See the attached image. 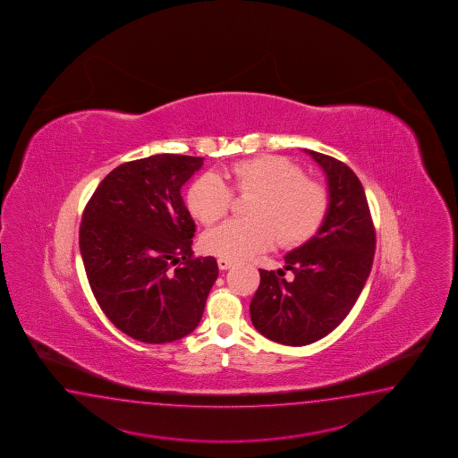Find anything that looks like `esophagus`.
<instances>
[{
    "label": "esophagus",
    "mask_w": 458,
    "mask_h": 458,
    "mask_svg": "<svg viewBox=\"0 0 458 458\" xmlns=\"http://www.w3.org/2000/svg\"><path fill=\"white\" fill-rule=\"evenodd\" d=\"M233 260H227V259H219L217 260V267H219V269H229L231 267H233Z\"/></svg>",
    "instance_id": "34e87169"
}]
</instances>
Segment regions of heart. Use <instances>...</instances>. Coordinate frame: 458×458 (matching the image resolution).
Masks as SVG:
<instances>
[{
    "label": "heart",
    "mask_w": 458,
    "mask_h": 458,
    "mask_svg": "<svg viewBox=\"0 0 458 458\" xmlns=\"http://www.w3.org/2000/svg\"><path fill=\"white\" fill-rule=\"evenodd\" d=\"M233 191L255 195L249 221L231 219L201 237L203 250L227 260H241L268 249L275 239L281 247L307 242L320 229L328 211V193L317 180L283 156H261L237 162L225 171ZM189 209L199 223L223 219L233 205V193L215 174L190 187Z\"/></svg>",
    "instance_id": "1"
}]
</instances>
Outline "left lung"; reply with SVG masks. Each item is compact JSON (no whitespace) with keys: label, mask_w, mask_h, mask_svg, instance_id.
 <instances>
[{"label":"left lung","mask_w":458,"mask_h":458,"mask_svg":"<svg viewBox=\"0 0 458 458\" xmlns=\"http://www.w3.org/2000/svg\"><path fill=\"white\" fill-rule=\"evenodd\" d=\"M310 154L328 182V211L320 229L289 251L284 268L293 279L260 269L250 302L253 327L286 346H305L327 336L350 314L366 284L376 251V229L358 175L327 154Z\"/></svg>","instance_id":"8db88e82"}]
</instances>
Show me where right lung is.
<instances>
[{
	"label": "right lung",
	"mask_w": 458,
	"mask_h": 458,
	"mask_svg": "<svg viewBox=\"0 0 458 458\" xmlns=\"http://www.w3.org/2000/svg\"><path fill=\"white\" fill-rule=\"evenodd\" d=\"M203 157L156 154L108 174L82 213L80 250L102 312L118 330L161 344L193 332L217 279L193 259L195 223L180 190Z\"/></svg>",
	"instance_id": "right-lung-1"
}]
</instances>
